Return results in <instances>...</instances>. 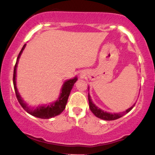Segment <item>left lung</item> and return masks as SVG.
<instances>
[{
  "label": "left lung",
  "instance_id": "1",
  "mask_svg": "<svg viewBox=\"0 0 155 155\" xmlns=\"http://www.w3.org/2000/svg\"><path fill=\"white\" fill-rule=\"evenodd\" d=\"M88 100H89V105H90V108L92 113H93L97 117L101 119V120H108V121L115 120H117V119L120 118V117L124 116L125 114L128 113V112L130 111V110L132 109V108L134 107V106H135V104L133 105L130 108H129L128 109L126 110L125 111L122 112V113L120 112V113L112 114V113H108V112L103 111L102 109H101V108L97 107V106H96L95 105L93 104V102L92 101L91 97H90V94L89 93H88Z\"/></svg>",
  "mask_w": 155,
  "mask_h": 155
}]
</instances>
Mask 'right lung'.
Here are the masks:
<instances>
[{
	"label": "right lung",
	"instance_id": "add662e5",
	"mask_svg": "<svg viewBox=\"0 0 155 155\" xmlns=\"http://www.w3.org/2000/svg\"><path fill=\"white\" fill-rule=\"evenodd\" d=\"M25 46L26 44H25L22 48V49H21L20 52H19L18 57H17L15 68H14L13 84L17 100H18L21 106H22L28 114H31L32 116H34L35 117H38V118L41 119H49L51 118V117L58 116V115L60 114L63 111V110L65 108V105L67 104L68 98V96L70 95L71 90H72L73 86H74V84H75L76 81H77V78L75 77L72 79L67 80V81L63 84V87H62L61 90V93H60V95L58 101H56L55 102L52 103V104H51L50 105H48V106H38V107H36L35 108H30L29 106H28V104H25V103L23 101L22 99L21 98L20 95H19V92L17 91V87H16V70H17V63H18L19 58H20V55L22 54V51L24 50Z\"/></svg>",
	"mask_w": 155,
	"mask_h": 155
}]
</instances>
